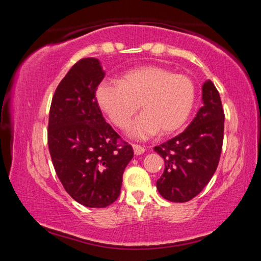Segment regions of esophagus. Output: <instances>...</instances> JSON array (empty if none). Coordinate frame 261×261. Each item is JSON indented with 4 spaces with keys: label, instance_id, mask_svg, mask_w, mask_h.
I'll list each match as a JSON object with an SVG mask.
<instances>
[{
    "label": "esophagus",
    "instance_id": "34e87169",
    "mask_svg": "<svg viewBox=\"0 0 261 261\" xmlns=\"http://www.w3.org/2000/svg\"><path fill=\"white\" fill-rule=\"evenodd\" d=\"M132 147H134V152L136 155H141L145 152V148L140 146V145H132Z\"/></svg>",
    "mask_w": 261,
    "mask_h": 261
}]
</instances>
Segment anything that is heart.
<instances>
[{
    "label": "heart",
    "mask_w": 261,
    "mask_h": 261,
    "mask_svg": "<svg viewBox=\"0 0 261 261\" xmlns=\"http://www.w3.org/2000/svg\"><path fill=\"white\" fill-rule=\"evenodd\" d=\"M196 87L187 74L174 73L158 65H144L123 72L117 83L102 82L95 90L99 108L120 129H125L138 110H143L129 127L136 139L178 131L192 112Z\"/></svg>",
    "instance_id": "heart-1"
}]
</instances>
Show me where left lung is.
Wrapping results in <instances>:
<instances>
[{
  "label": "left lung",
  "instance_id": "obj_1",
  "mask_svg": "<svg viewBox=\"0 0 261 261\" xmlns=\"http://www.w3.org/2000/svg\"><path fill=\"white\" fill-rule=\"evenodd\" d=\"M201 90L202 107L187 129L154 147L165 160L156 189L169 201L191 200L208 184L219 165L224 130L222 103L210 79Z\"/></svg>",
  "mask_w": 261,
  "mask_h": 261
}]
</instances>
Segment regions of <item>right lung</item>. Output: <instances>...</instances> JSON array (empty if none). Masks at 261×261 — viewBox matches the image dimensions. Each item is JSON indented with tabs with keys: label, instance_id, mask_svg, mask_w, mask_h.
Returning a JSON list of instances; mask_svg holds the SVG:
<instances>
[{
	"label": "right lung",
	"instance_id": "add662e5",
	"mask_svg": "<svg viewBox=\"0 0 261 261\" xmlns=\"http://www.w3.org/2000/svg\"><path fill=\"white\" fill-rule=\"evenodd\" d=\"M105 77L98 59L78 61L57 86L48 123V147L65 191L79 204L107 207L121 192L122 177L134 158L131 145L118 136L95 100Z\"/></svg>",
	"mask_w": 261,
	"mask_h": 261
}]
</instances>
